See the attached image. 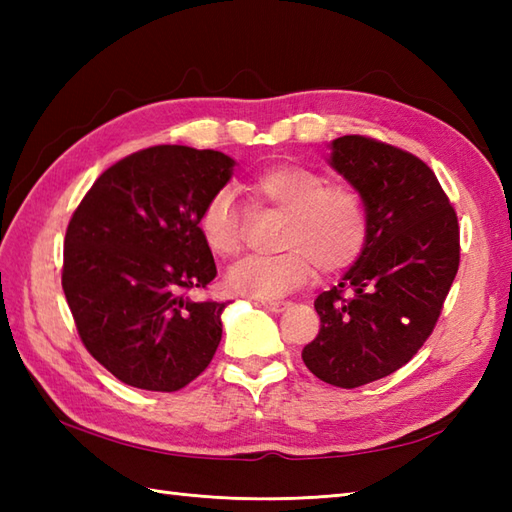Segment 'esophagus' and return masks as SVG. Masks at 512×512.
<instances>
[{
  "mask_svg": "<svg viewBox=\"0 0 512 512\" xmlns=\"http://www.w3.org/2000/svg\"><path fill=\"white\" fill-rule=\"evenodd\" d=\"M259 306H262L268 312L279 314V312H284L290 306V303L288 301H259Z\"/></svg>",
  "mask_w": 512,
  "mask_h": 512,
  "instance_id": "obj_1",
  "label": "esophagus"
}]
</instances>
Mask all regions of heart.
<instances>
[{
    "instance_id": "obj_1",
    "label": "heart",
    "mask_w": 512,
    "mask_h": 512,
    "mask_svg": "<svg viewBox=\"0 0 512 512\" xmlns=\"http://www.w3.org/2000/svg\"><path fill=\"white\" fill-rule=\"evenodd\" d=\"M255 204L284 211L279 255H255L235 264L226 288L237 297L277 301L306 286L314 262L323 273L354 264L367 242V209L350 187H332L321 171L301 165H275L250 182ZM198 233L215 257H235L244 244V211L233 189L213 191L198 215Z\"/></svg>"
}]
</instances>
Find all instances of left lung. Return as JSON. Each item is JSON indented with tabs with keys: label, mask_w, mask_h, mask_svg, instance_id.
I'll return each instance as SVG.
<instances>
[{
	"label": "left lung",
	"mask_w": 512,
	"mask_h": 512,
	"mask_svg": "<svg viewBox=\"0 0 512 512\" xmlns=\"http://www.w3.org/2000/svg\"><path fill=\"white\" fill-rule=\"evenodd\" d=\"M328 165L363 198L369 231L339 286L314 299L321 328L301 358L323 383L354 389L394 374L429 339L458 275L460 228L436 173L407 151L341 136Z\"/></svg>",
	"instance_id": "left-lung-1"
}]
</instances>
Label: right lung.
Segmentation results:
<instances>
[{
    "instance_id": "obj_1",
    "label": "right lung",
    "mask_w": 512,
    "mask_h": 512,
    "mask_svg": "<svg viewBox=\"0 0 512 512\" xmlns=\"http://www.w3.org/2000/svg\"><path fill=\"white\" fill-rule=\"evenodd\" d=\"M233 167L222 151L149 147L107 169L74 211L63 292L83 345L121 383L178 391L211 363L226 303L184 292L217 275L198 215Z\"/></svg>"
}]
</instances>
